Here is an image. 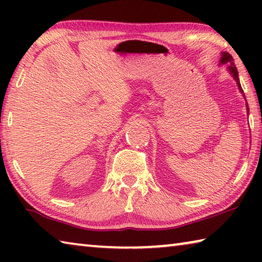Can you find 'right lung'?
Returning <instances> with one entry per match:
<instances>
[{
	"instance_id": "1",
	"label": "right lung",
	"mask_w": 262,
	"mask_h": 262,
	"mask_svg": "<svg viewBox=\"0 0 262 262\" xmlns=\"http://www.w3.org/2000/svg\"><path fill=\"white\" fill-rule=\"evenodd\" d=\"M230 72H231L232 76H233V77H234V79H236V81H237V84H238V85H239V88H241V83H239V78H238V72H237L236 67H234V66H232V67H230ZM241 90H242V88H241Z\"/></svg>"
}]
</instances>
